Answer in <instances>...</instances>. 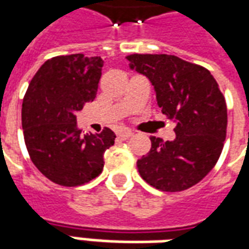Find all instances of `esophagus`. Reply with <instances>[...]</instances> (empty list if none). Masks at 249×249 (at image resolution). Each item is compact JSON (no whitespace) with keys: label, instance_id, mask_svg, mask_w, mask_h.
<instances>
[{"label":"esophagus","instance_id":"esophagus-1","mask_svg":"<svg viewBox=\"0 0 249 249\" xmlns=\"http://www.w3.org/2000/svg\"><path fill=\"white\" fill-rule=\"evenodd\" d=\"M133 135L130 130L128 129H124V130H121V132H119V137L120 139H123V140H126V139H129L130 136Z\"/></svg>","mask_w":249,"mask_h":249}]
</instances>
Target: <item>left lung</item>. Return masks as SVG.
I'll use <instances>...</instances> for the list:
<instances>
[{
    "label": "left lung",
    "instance_id": "left-lung-1",
    "mask_svg": "<svg viewBox=\"0 0 249 249\" xmlns=\"http://www.w3.org/2000/svg\"><path fill=\"white\" fill-rule=\"evenodd\" d=\"M130 69L149 78L162 114L176 123L173 141L151 137V151L137 161L140 176L164 192L201 181L219 160L227 136V104L204 66L172 54H130Z\"/></svg>",
    "mask_w": 249,
    "mask_h": 249
}]
</instances>
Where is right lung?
<instances>
[{
	"instance_id": "right-lung-1",
	"label": "right lung",
	"mask_w": 249,
	"mask_h": 249,
	"mask_svg": "<svg viewBox=\"0 0 249 249\" xmlns=\"http://www.w3.org/2000/svg\"><path fill=\"white\" fill-rule=\"evenodd\" d=\"M104 61L81 53L44 62L22 103V129L30 160L45 178L62 187L89 183L103 172L104 153L114 144L109 128L82 135L76 112L97 94Z\"/></svg>"
}]
</instances>
